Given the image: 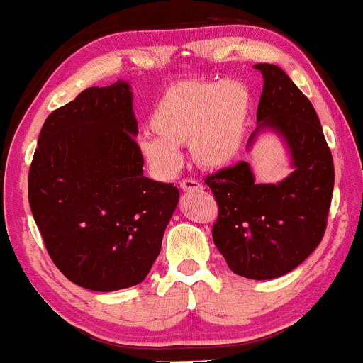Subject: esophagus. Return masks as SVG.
Listing matches in <instances>:
<instances>
[{"instance_id":"obj_1","label":"esophagus","mask_w":363,"mask_h":363,"mask_svg":"<svg viewBox=\"0 0 363 363\" xmlns=\"http://www.w3.org/2000/svg\"><path fill=\"white\" fill-rule=\"evenodd\" d=\"M181 187H182V191L194 192V191L203 189V184H201V182H197L196 179H184V181L181 182Z\"/></svg>"}]
</instances>
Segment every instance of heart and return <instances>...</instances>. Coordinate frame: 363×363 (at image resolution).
<instances>
[{
  "mask_svg": "<svg viewBox=\"0 0 363 363\" xmlns=\"http://www.w3.org/2000/svg\"><path fill=\"white\" fill-rule=\"evenodd\" d=\"M250 116L251 91L241 82H181L155 105L149 121L155 137L140 140V154L157 176L172 177L182 166L179 147L189 145L197 166L218 171L240 155Z\"/></svg>",
  "mask_w": 363,
  "mask_h": 363,
  "instance_id": "heart-1",
  "label": "heart"
}]
</instances>
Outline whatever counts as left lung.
<instances>
[{
	"instance_id": "obj_1",
	"label": "left lung",
	"mask_w": 363,
	"mask_h": 363,
	"mask_svg": "<svg viewBox=\"0 0 363 363\" xmlns=\"http://www.w3.org/2000/svg\"><path fill=\"white\" fill-rule=\"evenodd\" d=\"M263 75L256 130L283 140L291 172L277 184L256 182L247 162L206 179L219 206L213 240L233 273L273 279L290 273L322 241L333 194V159L313 105L278 65L258 63Z\"/></svg>"
}]
</instances>
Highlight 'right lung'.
Segmentation results:
<instances>
[{
    "label": "right lung",
    "instance_id": "right-lung-1",
    "mask_svg": "<svg viewBox=\"0 0 363 363\" xmlns=\"http://www.w3.org/2000/svg\"><path fill=\"white\" fill-rule=\"evenodd\" d=\"M130 84L90 86L41 127L28 201L50 258L82 288L142 283L179 203L174 184L145 177Z\"/></svg>",
    "mask_w": 363,
    "mask_h": 363
}]
</instances>
